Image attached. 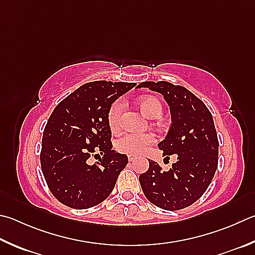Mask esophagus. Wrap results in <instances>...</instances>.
<instances>
[{
  "label": "esophagus",
  "mask_w": 255,
  "mask_h": 255,
  "mask_svg": "<svg viewBox=\"0 0 255 255\" xmlns=\"http://www.w3.org/2000/svg\"><path fill=\"white\" fill-rule=\"evenodd\" d=\"M135 159H136L135 156H131V155L128 156V160H129V161H133Z\"/></svg>",
  "instance_id": "obj_1"
}]
</instances>
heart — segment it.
I'll return each instance as SVG.
<instances>
[{
  "label": "heart",
  "mask_w": 255,
  "mask_h": 255,
  "mask_svg": "<svg viewBox=\"0 0 255 255\" xmlns=\"http://www.w3.org/2000/svg\"><path fill=\"white\" fill-rule=\"evenodd\" d=\"M139 107L141 112L145 114L148 118L155 119L158 118L163 113L160 101L155 97H142L139 99ZM125 109L124 100L118 99L110 106L108 112V124L113 130L119 129L122 125V115ZM155 135L151 132H128L120 137L116 142V147L120 152L129 155H139L141 152L147 150L152 142H155Z\"/></svg>",
  "instance_id": "b5f03b06"
}]
</instances>
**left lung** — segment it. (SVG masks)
<instances>
[{"instance_id":"1","label":"left lung","mask_w":255,"mask_h":255,"mask_svg":"<svg viewBox=\"0 0 255 255\" xmlns=\"http://www.w3.org/2000/svg\"><path fill=\"white\" fill-rule=\"evenodd\" d=\"M138 88L159 92L169 106L172 125L158 143L164 156L177 161L163 172L156 161L139 176L147 200L163 210L177 211L195 203L210 186L219 161V139L212 114L201 99L185 87L168 81H146Z\"/></svg>"}]
</instances>
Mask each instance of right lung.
I'll use <instances>...</instances> for the list:
<instances>
[{
    "instance_id": "1",
    "label": "right lung",
    "mask_w": 255,
    "mask_h": 255,
    "mask_svg": "<svg viewBox=\"0 0 255 255\" xmlns=\"http://www.w3.org/2000/svg\"><path fill=\"white\" fill-rule=\"evenodd\" d=\"M135 82L95 81L64 98L45 125L40 160L48 187L63 205L86 210L107 198L128 157L113 150L110 106ZM103 155L89 165L91 155Z\"/></svg>"
}]
</instances>
